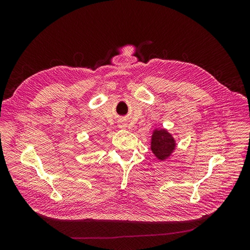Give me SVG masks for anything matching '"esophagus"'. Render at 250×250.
Returning a JSON list of instances; mask_svg holds the SVG:
<instances>
[{
	"mask_svg": "<svg viewBox=\"0 0 250 250\" xmlns=\"http://www.w3.org/2000/svg\"><path fill=\"white\" fill-rule=\"evenodd\" d=\"M118 127L120 128V129H125V128H126V124H125V123H120Z\"/></svg>",
	"mask_w": 250,
	"mask_h": 250,
	"instance_id": "34e87169",
	"label": "esophagus"
}]
</instances>
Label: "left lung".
<instances>
[{
	"label": "left lung",
	"instance_id": "left-lung-1",
	"mask_svg": "<svg viewBox=\"0 0 250 250\" xmlns=\"http://www.w3.org/2000/svg\"><path fill=\"white\" fill-rule=\"evenodd\" d=\"M176 148V141L166 128H155L152 131L150 149L158 161L165 162Z\"/></svg>",
	"mask_w": 250,
	"mask_h": 250
}]
</instances>
